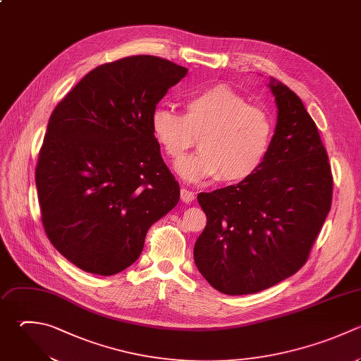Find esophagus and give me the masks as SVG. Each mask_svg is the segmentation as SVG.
Here are the masks:
<instances>
[{
    "instance_id": "obj_1",
    "label": "esophagus",
    "mask_w": 361,
    "mask_h": 361,
    "mask_svg": "<svg viewBox=\"0 0 361 361\" xmlns=\"http://www.w3.org/2000/svg\"><path fill=\"white\" fill-rule=\"evenodd\" d=\"M180 199H182V202L189 203V202H192L195 199V192H192V190H189L186 188H182L180 189Z\"/></svg>"
}]
</instances>
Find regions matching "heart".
I'll return each instance as SVG.
<instances>
[{
    "instance_id": "obj_1",
    "label": "heart",
    "mask_w": 361,
    "mask_h": 361,
    "mask_svg": "<svg viewBox=\"0 0 361 361\" xmlns=\"http://www.w3.org/2000/svg\"><path fill=\"white\" fill-rule=\"evenodd\" d=\"M152 134L165 157L179 161L197 138L199 152L178 165L189 182L219 178L240 183L264 165L274 140L272 117L226 85L189 94L183 113L158 107L151 114Z\"/></svg>"
}]
</instances>
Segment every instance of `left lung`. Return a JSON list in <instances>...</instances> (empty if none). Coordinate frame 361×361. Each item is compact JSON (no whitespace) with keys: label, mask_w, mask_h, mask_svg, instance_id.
<instances>
[{"label":"left lung","mask_w":361,"mask_h":361,"mask_svg":"<svg viewBox=\"0 0 361 361\" xmlns=\"http://www.w3.org/2000/svg\"><path fill=\"white\" fill-rule=\"evenodd\" d=\"M269 87L278 121L261 169L197 195L207 221L195 264L227 295L259 292L300 269L331 206L333 176L314 121L292 90L275 80Z\"/></svg>","instance_id":"8db88e82"}]
</instances>
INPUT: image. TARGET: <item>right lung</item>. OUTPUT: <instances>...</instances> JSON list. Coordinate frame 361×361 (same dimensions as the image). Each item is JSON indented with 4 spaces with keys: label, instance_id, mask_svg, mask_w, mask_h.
Listing matches in <instances>:
<instances>
[{
    "label": "right lung",
    "instance_id": "1",
    "mask_svg": "<svg viewBox=\"0 0 361 361\" xmlns=\"http://www.w3.org/2000/svg\"><path fill=\"white\" fill-rule=\"evenodd\" d=\"M188 69L137 55L89 72L55 107L35 183L44 230L72 264L97 275L140 257L148 228L179 202L151 114Z\"/></svg>",
    "mask_w": 361,
    "mask_h": 361
}]
</instances>
